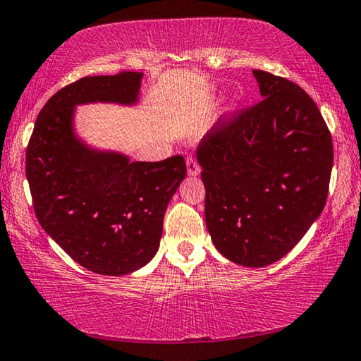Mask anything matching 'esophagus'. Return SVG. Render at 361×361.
<instances>
[{"label": "esophagus", "instance_id": "1", "mask_svg": "<svg viewBox=\"0 0 361 361\" xmlns=\"http://www.w3.org/2000/svg\"><path fill=\"white\" fill-rule=\"evenodd\" d=\"M186 170H188V175H190V176H197L201 173V166L195 159H188L186 160Z\"/></svg>", "mask_w": 361, "mask_h": 361}]
</instances>
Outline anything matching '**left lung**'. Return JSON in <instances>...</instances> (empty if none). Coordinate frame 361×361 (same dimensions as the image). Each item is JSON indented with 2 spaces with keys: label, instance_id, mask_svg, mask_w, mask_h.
I'll return each instance as SVG.
<instances>
[{
  "label": "left lung",
  "instance_id": "obj_1",
  "mask_svg": "<svg viewBox=\"0 0 361 361\" xmlns=\"http://www.w3.org/2000/svg\"><path fill=\"white\" fill-rule=\"evenodd\" d=\"M253 77L263 99L214 126L196 157L212 243L227 260L262 268L286 255L321 216L334 149L306 91L262 70Z\"/></svg>",
  "mask_w": 361,
  "mask_h": 361
}]
</instances>
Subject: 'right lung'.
I'll list each match as a JSON object with an SVG mask.
<instances>
[{
  "label": "right lung",
  "mask_w": 361,
  "mask_h": 361,
  "mask_svg": "<svg viewBox=\"0 0 361 361\" xmlns=\"http://www.w3.org/2000/svg\"><path fill=\"white\" fill-rule=\"evenodd\" d=\"M144 73L85 77L50 98L26 152L35 216L75 262L106 276L140 270L155 257L169 202L186 176L181 155L132 161L77 130V106H135Z\"/></svg>",
  "instance_id": "1"
}]
</instances>
